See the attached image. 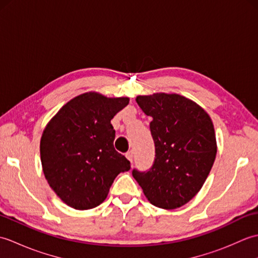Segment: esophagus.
I'll return each mask as SVG.
<instances>
[{"mask_svg":"<svg viewBox=\"0 0 258 258\" xmlns=\"http://www.w3.org/2000/svg\"><path fill=\"white\" fill-rule=\"evenodd\" d=\"M125 156H126V158H127V160H128L131 163H133V157H134V155H133V152H132V151H130V152L126 153Z\"/></svg>","mask_w":258,"mask_h":258,"instance_id":"34e87169","label":"esophagus"}]
</instances>
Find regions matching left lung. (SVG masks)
Masks as SVG:
<instances>
[{"label":"left lung","mask_w":258,"mask_h":258,"mask_svg":"<svg viewBox=\"0 0 258 258\" xmlns=\"http://www.w3.org/2000/svg\"><path fill=\"white\" fill-rule=\"evenodd\" d=\"M147 116L155 160L133 177L151 204L175 210L199 193L215 161L217 145L212 119L199 104L178 94L155 93L136 97Z\"/></svg>","instance_id":"8db88e82"}]
</instances>
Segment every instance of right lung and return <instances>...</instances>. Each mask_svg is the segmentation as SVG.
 I'll list each match as a JSON object with an SVG mask.
<instances>
[{
	"label": "right lung",
	"instance_id": "1",
	"mask_svg": "<svg viewBox=\"0 0 258 258\" xmlns=\"http://www.w3.org/2000/svg\"><path fill=\"white\" fill-rule=\"evenodd\" d=\"M130 102L87 92L72 98L43 131L40 153L48 185L65 204L84 211L105 201L130 161L114 149L111 119Z\"/></svg>",
	"mask_w": 258,
	"mask_h": 258
}]
</instances>
